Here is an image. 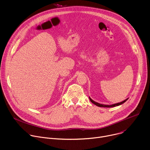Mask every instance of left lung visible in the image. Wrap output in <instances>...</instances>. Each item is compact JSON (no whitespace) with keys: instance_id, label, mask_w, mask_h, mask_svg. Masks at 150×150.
Segmentation results:
<instances>
[{"instance_id":"obj_1","label":"left lung","mask_w":150,"mask_h":150,"mask_svg":"<svg viewBox=\"0 0 150 150\" xmlns=\"http://www.w3.org/2000/svg\"><path fill=\"white\" fill-rule=\"evenodd\" d=\"M89 98H90V101H91V103H93L94 104H95V105H97V106H98V107H103V108H113V107H115V106H117V105H120L124 103L125 101H126L129 98H126V99L124 101H121V102H120V103H117L113 104H112V105H106V104L105 105V104H100V103H97V102H96V101H94V100H93L90 97H89Z\"/></svg>"}]
</instances>
